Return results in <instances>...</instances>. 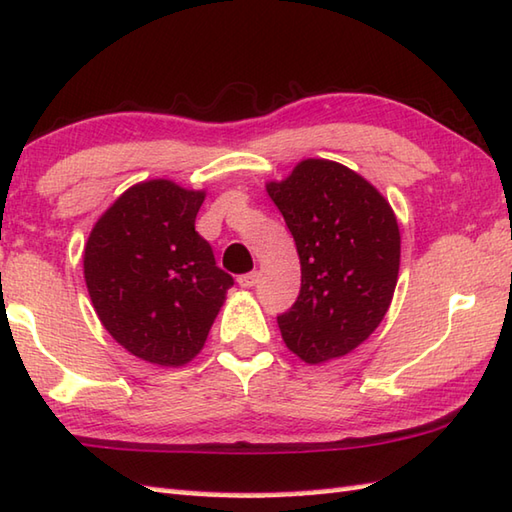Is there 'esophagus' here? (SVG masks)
Listing matches in <instances>:
<instances>
[{"label":"esophagus","instance_id":"1","mask_svg":"<svg viewBox=\"0 0 512 512\" xmlns=\"http://www.w3.org/2000/svg\"><path fill=\"white\" fill-rule=\"evenodd\" d=\"M257 280H259V273H257V271H253V273H244V275H239V277H237V282H239V286H241V288H253V286L257 284Z\"/></svg>","mask_w":512,"mask_h":512}]
</instances>
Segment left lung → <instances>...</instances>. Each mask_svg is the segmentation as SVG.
Segmentation results:
<instances>
[{"label":"left lung","mask_w":512,"mask_h":512,"mask_svg":"<svg viewBox=\"0 0 512 512\" xmlns=\"http://www.w3.org/2000/svg\"><path fill=\"white\" fill-rule=\"evenodd\" d=\"M266 192L302 266L300 295L277 315L286 347L309 365L347 356L392 304L401 266L394 210L360 174L324 159L297 163Z\"/></svg>","instance_id":"obj_1"}]
</instances>
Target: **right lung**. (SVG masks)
Listing matches in <instances>:
<instances>
[{
  "mask_svg": "<svg viewBox=\"0 0 512 512\" xmlns=\"http://www.w3.org/2000/svg\"><path fill=\"white\" fill-rule=\"evenodd\" d=\"M203 199L167 179L136 183L87 239L85 282L102 327L152 365L197 356L235 284L194 230Z\"/></svg>",
  "mask_w": 512,
  "mask_h": 512,
  "instance_id": "1",
  "label": "right lung"
}]
</instances>
